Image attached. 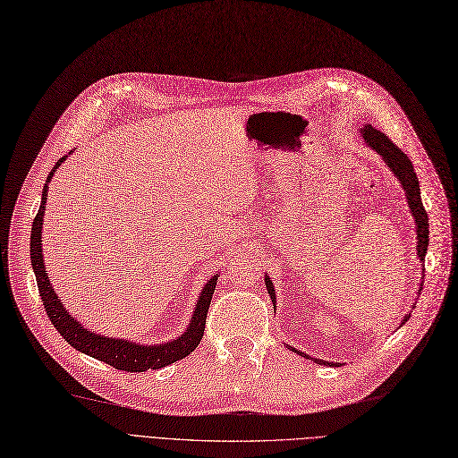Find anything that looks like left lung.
<instances>
[{
	"mask_svg": "<svg viewBox=\"0 0 458 458\" xmlns=\"http://www.w3.org/2000/svg\"><path fill=\"white\" fill-rule=\"evenodd\" d=\"M360 136L361 140L366 141V146L371 148L373 151L379 153L383 157L385 165L388 166V170L392 172L394 176H396V180L400 182L403 193H405V200H407V207H409V212H411L413 216V222H415V233H417V258H419V263H420V269L424 267V256H427L428 251V214L427 210H424L422 207V200H420V187H419V178L415 174V168L411 165V161H409V157L398 148L394 146L392 141L388 140V136L381 131H377L375 127H371V124H364L360 131ZM422 275H424V269H422ZM422 278L420 276V282H419V290L417 293H420L422 290ZM265 286H267V292H269L271 295V301H273V307H275V312H276V292H275V284L273 280L265 275ZM415 309V303L411 305V310ZM411 310H407L405 317L402 318L400 326L405 324L409 320V317H411ZM288 346V344H286ZM290 351H293L295 354L303 356L307 360H312L317 361V364H324V366H341L339 361H326V360H320V358H310L309 354H305L303 351H297L293 349V346H288Z\"/></svg>",
	"mask_w": 458,
	"mask_h": 458,
	"instance_id": "8db88e82",
	"label": "left lung"
}]
</instances>
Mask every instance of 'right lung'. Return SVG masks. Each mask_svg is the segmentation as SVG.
I'll return each instance as SVG.
<instances>
[{"label":"right lung","instance_id":"add662e5","mask_svg":"<svg viewBox=\"0 0 458 458\" xmlns=\"http://www.w3.org/2000/svg\"><path fill=\"white\" fill-rule=\"evenodd\" d=\"M72 153L73 151H70L68 155ZM68 155L58 159V163L49 172V176H47V182L43 185L41 204H39L38 216L34 219V225H31V236H30L31 269L36 273L38 288L43 299L47 317L51 318L53 326L58 329V334L64 337L66 343L72 344L75 351L97 358L100 361H106L107 366H112L115 369L140 373L148 369H161L165 366L174 364V361L191 354L197 349V344L200 343L204 334V324H207L210 299L216 290V282L219 275L210 276V280H207V284H204V288L197 297L191 320H189V324L182 331V335H178L176 339H170L166 343L146 344V343L129 341L124 337H107V335L97 334V331L87 329L81 322L72 317V312H68V309L62 305V301L58 299L53 288V282L49 280V275H47V269H45L43 246H41L43 216L47 210L45 202H47V195H49V183L55 176L56 168L68 159Z\"/></svg>","mask_w":458,"mask_h":458}]
</instances>
